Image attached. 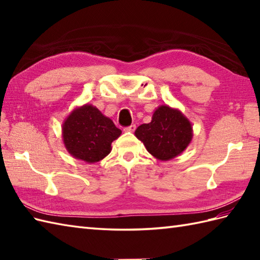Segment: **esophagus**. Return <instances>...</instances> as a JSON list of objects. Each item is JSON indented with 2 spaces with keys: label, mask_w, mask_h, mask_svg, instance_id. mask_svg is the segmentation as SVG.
<instances>
[{
  "label": "esophagus",
  "mask_w": 260,
  "mask_h": 260,
  "mask_svg": "<svg viewBox=\"0 0 260 260\" xmlns=\"http://www.w3.org/2000/svg\"><path fill=\"white\" fill-rule=\"evenodd\" d=\"M136 129V125H131V126H128V127H125L124 128V131L125 132H134Z\"/></svg>",
  "instance_id": "esophagus-1"
}]
</instances>
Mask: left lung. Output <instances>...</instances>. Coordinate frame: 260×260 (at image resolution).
Here are the masks:
<instances>
[{
    "label": "left lung",
    "mask_w": 260,
    "mask_h": 260,
    "mask_svg": "<svg viewBox=\"0 0 260 260\" xmlns=\"http://www.w3.org/2000/svg\"><path fill=\"white\" fill-rule=\"evenodd\" d=\"M135 136L154 157L169 161L190 145L193 129L191 121L181 110L161 105L154 110L151 123L137 127Z\"/></svg>",
    "instance_id": "8db88e82"
}]
</instances>
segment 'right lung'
<instances>
[{
	"mask_svg": "<svg viewBox=\"0 0 260 260\" xmlns=\"http://www.w3.org/2000/svg\"><path fill=\"white\" fill-rule=\"evenodd\" d=\"M121 131L90 104L75 108L62 123V142L70 155L86 163L102 161Z\"/></svg>",
	"mask_w": 260,
	"mask_h": 260,
	"instance_id": "right-lung-1",
	"label": "right lung"
}]
</instances>
